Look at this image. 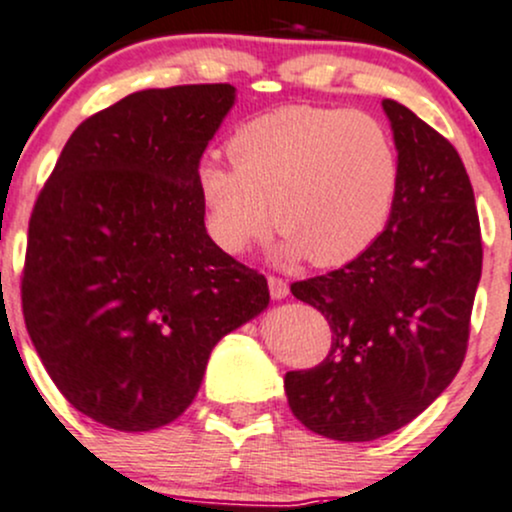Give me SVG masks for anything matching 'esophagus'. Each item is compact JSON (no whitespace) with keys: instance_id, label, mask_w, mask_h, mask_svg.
I'll list each match as a JSON object with an SVG mask.
<instances>
[{"instance_id":"1","label":"esophagus","mask_w":512,"mask_h":512,"mask_svg":"<svg viewBox=\"0 0 512 512\" xmlns=\"http://www.w3.org/2000/svg\"><path fill=\"white\" fill-rule=\"evenodd\" d=\"M267 284H269V294H272L274 301H282V299H286V296H289V284H286L284 279L269 277Z\"/></svg>"}]
</instances>
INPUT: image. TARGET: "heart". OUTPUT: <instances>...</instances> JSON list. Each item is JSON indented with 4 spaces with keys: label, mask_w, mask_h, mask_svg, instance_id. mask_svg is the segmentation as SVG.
Returning <instances> with one entry per match:
<instances>
[{
    "label": "heart",
    "mask_w": 512,
    "mask_h": 512,
    "mask_svg": "<svg viewBox=\"0 0 512 512\" xmlns=\"http://www.w3.org/2000/svg\"><path fill=\"white\" fill-rule=\"evenodd\" d=\"M233 167L196 170L204 226L243 255L277 226L282 257L340 267L376 243L398 194L389 128L362 111L282 106L247 121L228 143Z\"/></svg>",
    "instance_id": "obj_1"
}]
</instances>
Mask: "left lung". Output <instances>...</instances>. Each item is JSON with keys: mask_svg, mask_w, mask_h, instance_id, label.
<instances>
[{"mask_svg": "<svg viewBox=\"0 0 512 512\" xmlns=\"http://www.w3.org/2000/svg\"><path fill=\"white\" fill-rule=\"evenodd\" d=\"M381 106L401 165L384 233L345 267L291 284L328 320L333 345L318 367L286 372L289 408L340 442L403 428L452 384L484 260L474 189L454 145L398 101Z\"/></svg>", "mask_w": 512, "mask_h": 512, "instance_id": "obj_1", "label": "left lung"}]
</instances>
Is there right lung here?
I'll list each match as a JSON object with an SVG mask.
<instances>
[{"label": "right lung", "mask_w": 512, "mask_h": 512, "mask_svg": "<svg viewBox=\"0 0 512 512\" xmlns=\"http://www.w3.org/2000/svg\"><path fill=\"white\" fill-rule=\"evenodd\" d=\"M230 84L133 92L75 128L28 223L21 306L60 393L106 428L189 408L211 350L260 316L267 279L209 238L196 170Z\"/></svg>", "instance_id": "obj_1"}]
</instances>
